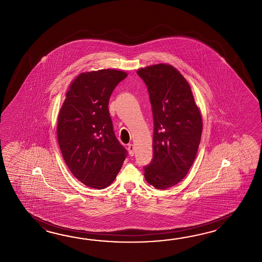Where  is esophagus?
Listing matches in <instances>:
<instances>
[{
	"mask_svg": "<svg viewBox=\"0 0 262 262\" xmlns=\"http://www.w3.org/2000/svg\"><path fill=\"white\" fill-rule=\"evenodd\" d=\"M127 149H128L129 155L131 156H134V145L133 144H128L127 146Z\"/></svg>",
	"mask_w": 262,
	"mask_h": 262,
	"instance_id": "34e87169",
	"label": "esophagus"
}]
</instances>
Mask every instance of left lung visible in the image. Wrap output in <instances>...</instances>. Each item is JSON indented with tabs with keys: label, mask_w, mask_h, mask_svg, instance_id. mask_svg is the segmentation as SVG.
<instances>
[{
	"label": "left lung",
	"mask_w": 262,
	"mask_h": 262,
	"mask_svg": "<svg viewBox=\"0 0 262 262\" xmlns=\"http://www.w3.org/2000/svg\"><path fill=\"white\" fill-rule=\"evenodd\" d=\"M154 117V157L143 167L148 184L167 189L186 176L195 161L202 132V118L190 85L170 64L140 68Z\"/></svg>",
	"instance_id": "obj_1"
}]
</instances>
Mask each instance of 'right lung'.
Masks as SVG:
<instances>
[{
    "label": "right lung",
    "mask_w": 262,
    "mask_h": 262,
    "mask_svg": "<svg viewBox=\"0 0 262 262\" xmlns=\"http://www.w3.org/2000/svg\"><path fill=\"white\" fill-rule=\"evenodd\" d=\"M126 77L115 69L79 74L70 84L58 115L57 137L64 162L73 175L91 188L111 185L127 156L115 137L108 112L113 90Z\"/></svg>",
    "instance_id": "add662e5"
}]
</instances>
